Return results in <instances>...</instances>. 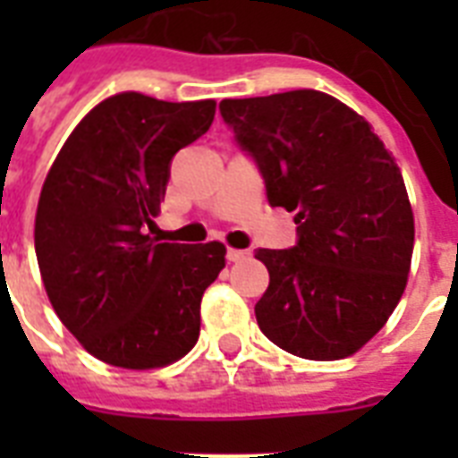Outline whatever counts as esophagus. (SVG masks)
<instances>
[{
  "label": "esophagus",
  "instance_id": "34e87169",
  "mask_svg": "<svg viewBox=\"0 0 458 458\" xmlns=\"http://www.w3.org/2000/svg\"><path fill=\"white\" fill-rule=\"evenodd\" d=\"M244 259H250V251L247 250H228V261H244Z\"/></svg>",
  "mask_w": 458,
  "mask_h": 458
}]
</instances>
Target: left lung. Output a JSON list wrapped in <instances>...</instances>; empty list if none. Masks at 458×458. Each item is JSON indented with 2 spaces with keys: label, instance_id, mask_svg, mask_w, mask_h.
Here are the masks:
<instances>
[{
  "label": "left lung",
  "instance_id": "1",
  "mask_svg": "<svg viewBox=\"0 0 458 458\" xmlns=\"http://www.w3.org/2000/svg\"><path fill=\"white\" fill-rule=\"evenodd\" d=\"M223 121L257 158L271 207L297 211L293 250H257L271 276L261 333L290 354H356L399 304L413 211L397 161L370 123L318 89L223 99Z\"/></svg>",
  "mask_w": 458,
  "mask_h": 458
}]
</instances>
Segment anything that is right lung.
Instances as JSON below:
<instances>
[{
  "label": "right lung",
  "mask_w": 458,
  "mask_h": 458,
  "mask_svg": "<svg viewBox=\"0 0 458 458\" xmlns=\"http://www.w3.org/2000/svg\"><path fill=\"white\" fill-rule=\"evenodd\" d=\"M214 99H104L54 158L35 214L47 297L89 354L131 370L178 361L199 340L201 294L225 244L152 237L171 158L208 131Z\"/></svg>",
  "instance_id": "obj_1"
}]
</instances>
